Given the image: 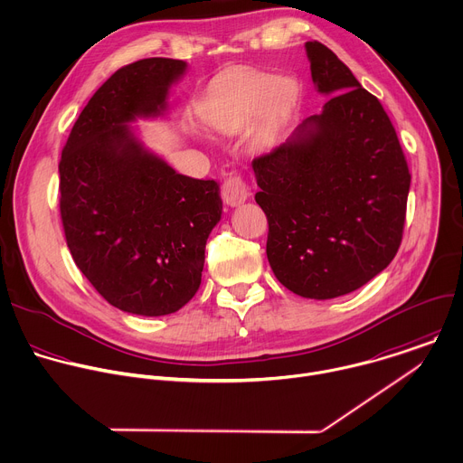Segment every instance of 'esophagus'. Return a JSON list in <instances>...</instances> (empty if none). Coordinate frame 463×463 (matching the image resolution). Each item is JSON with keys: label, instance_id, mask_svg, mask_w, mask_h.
<instances>
[{"label": "esophagus", "instance_id": "1", "mask_svg": "<svg viewBox=\"0 0 463 463\" xmlns=\"http://www.w3.org/2000/svg\"><path fill=\"white\" fill-rule=\"evenodd\" d=\"M250 190L241 175H232L222 184V199L228 206H239L248 201Z\"/></svg>", "mask_w": 463, "mask_h": 463}]
</instances>
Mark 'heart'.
I'll return each mask as SVG.
<instances>
[{"mask_svg":"<svg viewBox=\"0 0 463 463\" xmlns=\"http://www.w3.org/2000/svg\"><path fill=\"white\" fill-rule=\"evenodd\" d=\"M298 83L260 71H239L224 78L199 107V121L212 132L237 136L247 125L246 146L266 154L279 143L295 107Z\"/></svg>","mask_w":463,"mask_h":463,"instance_id":"b5f03b06","label":"heart"}]
</instances>
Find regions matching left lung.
Wrapping results in <instances>:
<instances>
[{"label": "left lung", "instance_id": "1", "mask_svg": "<svg viewBox=\"0 0 463 463\" xmlns=\"http://www.w3.org/2000/svg\"><path fill=\"white\" fill-rule=\"evenodd\" d=\"M306 54L317 90L331 98L251 165L275 277L295 295L327 300L394 259L411 174L380 101L326 45L307 42Z\"/></svg>", "mask_w": 463, "mask_h": 463}]
</instances>
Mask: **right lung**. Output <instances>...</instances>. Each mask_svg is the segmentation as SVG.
Segmentation results:
<instances>
[{
  "mask_svg": "<svg viewBox=\"0 0 463 463\" xmlns=\"http://www.w3.org/2000/svg\"><path fill=\"white\" fill-rule=\"evenodd\" d=\"M186 69L168 58L119 69L80 114L60 161V210L76 266L109 304L143 317L192 300L222 215L217 181L177 174L130 125L165 116Z\"/></svg>",
  "mask_w": 463,
  "mask_h": 463,
  "instance_id": "add662e5",
  "label": "right lung"
}]
</instances>
